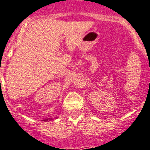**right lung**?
I'll use <instances>...</instances> for the list:
<instances>
[{
	"mask_svg": "<svg viewBox=\"0 0 150 150\" xmlns=\"http://www.w3.org/2000/svg\"><path fill=\"white\" fill-rule=\"evenodd\" d=\"M49 120H52V118H48V119H45V120H44V121H48Z\"/></svg>",
	"mask_w": 150,
	"mask_h": 150,
	"instance_id": "obj_1",
	"label": "right lung"
}]
</instances>
